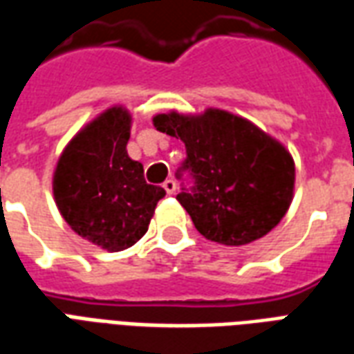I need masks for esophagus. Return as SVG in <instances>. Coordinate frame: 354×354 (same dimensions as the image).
Returning <instances> with one entry per match:
<instances>
[{
  "mask_svg": "<svg viewBox=\"0 0 354 354\" xmlns=\"http://www.w3.org/2000/svg\"><path fill=\"white\" fill-rule=\"evenodd\" d=\"M162 187H165V192L169 193V195H172V193L176 192V182H174V180H167V182H165V184H162Z\"/></svg>",
  "mask_w": 354,
  "mask_h": 354,
  "instance_id": "1",
  "label": "esophagus"
}]
</instances>
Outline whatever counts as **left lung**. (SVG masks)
Listing matches in <instances>:
<instances>
[{
	"mask_svg": "<svg viewBox=\"0 0 354 354\" xmlns=\"http://www.w3.org/2000/svg\"><path fill=\"white\" fill-rule=\"evenodd\" d=\"M153 124L185 144L182 170H189L195 185L176 199L203 237L225 246L248 245L284 218L296 167L281 142L223 109L159 113Z\"/></svg>",
	"mask_w": 354,
	"mask_h": 354,
	"instance_id": "left-lung-1",
	"label": "left lung"
}]
</instances>
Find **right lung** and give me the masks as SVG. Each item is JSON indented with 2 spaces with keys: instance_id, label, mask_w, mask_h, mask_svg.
Instances as JSON below:
<instances>
[{
  "instance_id": "obj_1",
  "label": "right lung",
  "mask_w": 354,
  "mask_h": 354,
  "mask_svg": "<svg viewBox=\"0 0 354 354\" xmlns=\"http://www.w3.org/2000/svg\"><path fill=\"white\" fill-rule=\"evenodd\" d=\"M132 117L121 106L106 109L64 147L53 176L60 214L80 237L108 252L146 235L165 189L147 184L142 162L127 153Z\"/></svg>"
}]
</instances>
